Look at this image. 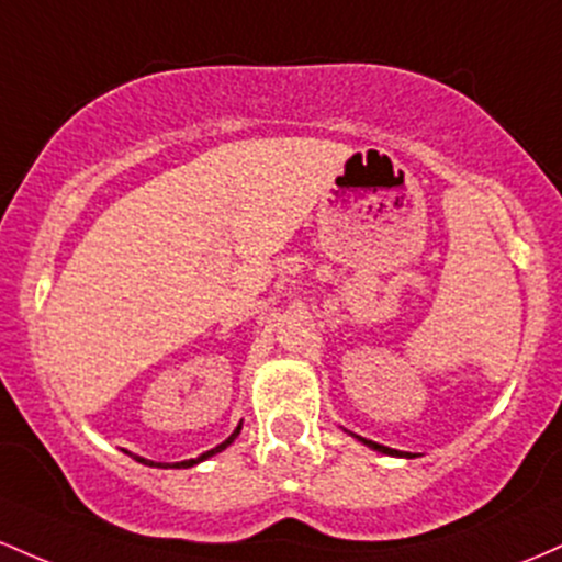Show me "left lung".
<instances>
[{
	"instance_id": "1",
	"label": "left lung",
	"mask_w": 562,
	"mask_h": 562,
	"mask_svg": "<svg viewBox=\"0 0 562 562\" xmlns=\"http://www.w3.org/2000/svg\"><path fill=\"white\" fill-rule=\"evenodd\" d=\"M356 438L361 440V443L369 446V449L382 451V453H390V457H412V453H406V451H395V449H387V446H382V443H374V440H366V438H361V435H356Z\"/></svg>"
}]
</instances>
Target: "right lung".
Returning a JSON list of instances; mask_svg holds the SVG:
<instances>
[{"mask_svg":"<svg viewBox=\"0 0 562 562\" xmlns=\"http://www.w3.org/2000/svg\"><path fill=\"white\" fill-rule=\"evenodd\" d=\"M238 432H241V425H238L236 430H233V435H231L228 440H223V443H220V446H214L212 451L201 453L199 459H186V462H175V464H164V462H159V464H156V468H178V470H180V468H193V464H199V462H204V459H210L212 453H217V451L228 449V446L233 443V440H236V435H238ZM135 459H137V462H143V464H150V468H154V462H148V459H143V457H135Z\"/></svg>","mask_w":562,"mask_h":562,"instance_id":"right-lung-1","label":"right lung"}]
</instances>
